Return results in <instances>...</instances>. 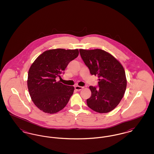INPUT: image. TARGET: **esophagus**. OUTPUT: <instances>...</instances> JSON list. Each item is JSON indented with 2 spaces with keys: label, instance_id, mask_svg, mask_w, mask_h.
I'll list each match as a JSON object with an SVG mask.
<instances>
[{
  "label": "esophagus",
  "instance_id": "esophagus-1",
  "mask_svg": "<svg viewBox=\"0 0 154 154\" xmlns=\"http://www.w3.org/2000/svg\"><path fill=\"white\" fill-rule=\"evenodd\" d=\"M83 88H84L83 87H81V86H79V85L75 86V89L77 90V91H81V90Z\"/></svg>",
  "mask_w": 154,
  "mask_h": 154
}]
</instances>
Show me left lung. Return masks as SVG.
I'll list each match as a JSON object with an SVG mask.
<instances>
[{"label":"left lung","instance_id":"left-lung-1","mask_svg":"<svg viewBox=\"0 0 154 154\" xmlns=\"http://www.w3.org/2000/svg\"><path fill=\"white\" fill-rule=\"evenodd\" d=\"M81 58L92 75L98 76V87L90 86L88 107L99 113L114 110L124 95L127 81L121 63L109 52L100 49L80 50Z\"/></svg>","mask_w":154,"mask_h":154}]
</instances>
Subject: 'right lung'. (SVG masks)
Returning a JSON list of instances; mask_svg holds the SVG:
<instances>
[{"label":"right lung","mask_w":154,"mask_h":154,"mask_svg":"<svg viewBox=\"0 0 154 154\" xmlns=\"http://www.w3.org/2000/svg\"><path fill=\"white\" fill-rule=\"evenodd\" d=\"M78 49L58 48L44 51L32 64L27 84L30 97L37 107L45 113L62 110L73 94L74 88L57 82L69 62L76 58Z\"/></svg>","instance_id":"obj_1"}]
</instances>
